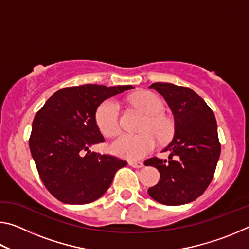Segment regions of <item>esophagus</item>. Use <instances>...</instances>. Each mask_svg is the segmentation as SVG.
Instances as JSON below:
<instances>
[{"mask_svg":"<svg viewBox=\"0 0 249 249\" xmlns=\"http://www.w3.org/2000/svg\"><path fill=\"white\" fill-rule=\"evenodd\" d=\"M128 165L133 168H142L144 167V163L141 161H129Z\"/></svg>","mask_w":249,"mask_h":249,"instance_id":"obj_1","label":"esophagus"}]
</instances>
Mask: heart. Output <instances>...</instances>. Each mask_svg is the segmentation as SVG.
I'll use <instances>...</instances> for the list:
<instances>
[{
	"mask_svg": "<svg viewBox=\"0 0 249 249\" xmlns=\"http://www.w3.org/2000/svg\"><path fill=\"white\" fill-rule=\"evenodd\" d=\"M134 105L145 113L147 121L142 125L144 133L133 135L124 133L112 142L111 151L117 157L138 160L153 151L156 146V138L160 142L170 140L174 135V123L167 116L160 114L163 103L151 92H141L134 96ZM96 124L103 135L113 137L120 132V105L115 99H108L100 105L95 114Z\"/></svg>",
	"mask_w": 249,
	"mask_h": 249,
	"instance_id": "1",
	"label": "heart"
}]
</instances>
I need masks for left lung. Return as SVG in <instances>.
I'll return each mask as SVG.
<instances>
[{"label": "left lung", "mask_w": 249, "mask_h": 249, "mask_svg": "<svg viewBox=\"0 0 249 249\" xmlns=\"http://www.w3.org/2000/svg\"><path fill=\"white\" fill-rule=\"evenodd\" d=\"M149 88L161 94L169 105L175 135L162 150L169 151V160L153 157L145 161L146 166L160 172L159 182L148 189V195L166 205L190 203L209 187L220 158L215 116L190 88L168 82H156Z\"/></svg>", "instance_id": "obj_1"}]
</instances>
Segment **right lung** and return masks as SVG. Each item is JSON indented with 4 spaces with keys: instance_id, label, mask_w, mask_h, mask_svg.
Segmentation results:
<instances>
[{
    "instance_id": "1",
    "label": "right lung",
    "mask_w": 249,
    "mask_h": 249,
    "mask_svg": "<svg viewBox=\"0 0 249 249\" xmlns=\"http://www.w3.org/2000/svg\"><path fill=\"white\" fill-rule=\"evenodd\" d=\"M132 86L82 84L57 91L33 121L29 148L45 187L67 204H87L102 196L115 172L127 162L90 148L104 142L96 124L100 104Z\"/></svg>"
}]
</instances>
